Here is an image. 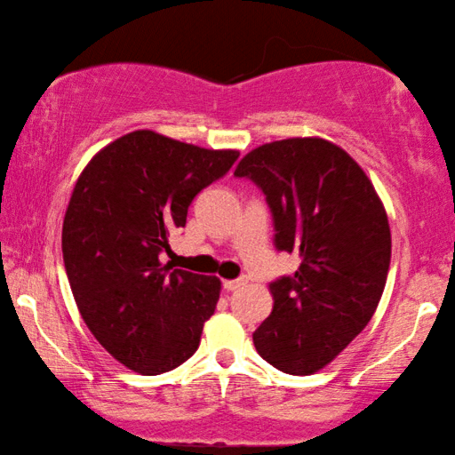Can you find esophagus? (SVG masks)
Here are the masks:
<instances>
[{
	"label": "esophagus",
	"instance_id": "obj_1",
	"mask_svg": "<svg viewBox=\"0 0 455 455\" xmlns=\"http://www.w3.org/2000/svg\"><path fill=\"white\" fill-rule=\"evenodd\" d=\"M243 284H244V279H230V281L222 283V287H225L227 291H236L238 287H243Z\"/></svg>",
	"mask_w": 455,
	"mask_h": 455
}]
</instances>
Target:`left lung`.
I'll return each mask as SVG.
<instances>
[{"label":"left lung","mask_w":455,"mask_h":455,"mask_svg":"<svg viewBox=\"0 0 455 455\" xmlns=\"http://www.w3.org/2000/svg\"><path fill=\"white\" fill-rule=\"evenodd\" d=\"M235 176L265 195L276 251L301 257L295 275L268 284L275 305L252 333L255 347L283 373L319 371L379 305L391 260L387 214L361 166L323 138L259 146Z\"/></svg>","instance_id":"1"}]
</instances>
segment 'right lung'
Masks as SVG:
<instances>
[{"label":"right lung","mask_w":455,"mask_h":455,"mask_svg":"<svg viewBox=\"0 0 455 455\" xmlns=\"http://www.w3.org/2000/svg\"><path fill=\"white\" fill-rule=\"evenodd\" d=\"M238 150H206L136 130L100 150L76 182L61 252L76 305L122 365L158 375L198 349L220 281L160 263L192 200Z\"/></svg>","instance_id":"right-lung-1"}]
</instances>
